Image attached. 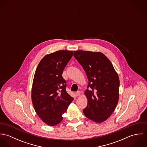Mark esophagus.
Masks as SVG:
<instances>
[{"label":"esophagus","mask_w":147,"mask_h":147,"mask_svg":"<svg viewBox=\"0 0 147 147\" xmlns=\"http://www.w3.org/2000/svg\"><path fill=\"white\" fill-rule=\"evenodd\" d=\"M80 93H80V91H78V92L75 93V95H76V96H79L80 95Z\"/></svg>","instance_id":"esophagus-1"}]
</instances>
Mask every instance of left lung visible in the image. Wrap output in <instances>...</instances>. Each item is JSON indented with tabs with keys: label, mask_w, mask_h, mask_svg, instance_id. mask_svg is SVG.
<instances>
[{
	"label": "left lung",
	"mask_w": 147,
	"mask_h": 147,
	"mask_svg": "<svg viewBox=\"0 0 147 147\" xmlns=\"http://www.w3.org/2000/svg\"><path fill=\"white\" fill-rule=\"evenodd\" d=\"M74 56L82 65L89 81V89L84 92L88 99L84 115L95 122H104L119 100L118 75L110 60L101 52L74 51Z\"/></svg>",
	"instance_id": "left-lung-1"
}]
</instances>
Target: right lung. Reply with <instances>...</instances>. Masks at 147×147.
Returning a JSON list of instances; mask_svg holds the SVG:
<instances>
[{
  "label": "right lung",
  "instance_id": "1",
  "mask_svg": "<svg viewBox=\"0 0 147 147\" xmlns=\"http://www.w3.org/2000/svg\"><path fill=\"white\" fill-rule=\"evenodd\" d=\"M73 55V51L60 50L45 55L34 76L32 100L42 121L49 126L58 125L62 114L74 100L65 90L63 70Z\"/></svg>",
  "mask_w": 147,
  "mask_h": 147
}]
</instances>
